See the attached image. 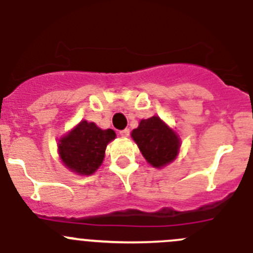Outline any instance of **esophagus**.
<instances>
[{
  "label": "esophagus",
  "mask_w": 253,
  "mask_h": 253,
  "mask_svg": "<svg viewBox=\"0 0 253 253\" xmlns=\"http://www.w3.org/2000/svg\"><path fill=\"white\" fill-rule=\"evenodd\" d=\"M129 133H130V130H129V129H124V130H120V135H122L123 138L128 137Z\"/></svg>",
  "instance_id": "1"
}]
</instances>
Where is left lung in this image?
I'll return each instance as SVG.
<instances>
[{
    "mask_svg": "<svg viewBox=\"0 0 253 253\" xmlns=\"http://www.w3.org/2000/svg\"><path fill=\"white\" fill-rule=\"evenodd\" d=\"M143 157L154 169H162L176 160L181 147L178 134L160 116L140 120L137 129L131 131Z\"/></svg>",
    "mask_w": 253,
    "mask_h": 253,
    "instance_id": "obj_1",
    "label": "left lung"
}]
</instances>
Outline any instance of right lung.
<instances>
[{"label":"right lung","instance_id":"right-lung-1","mask_svg":"<svg viewBox=\"0 0 253 253\" xmlns=\"http://www.w3.org/2000/svg\"><path fill=\"white\" fill-rule=\"evenodd\" d=\"M116 134L95 123L82 120L58 139V154L64 166L81 176H90L102 165L105 149Z\"/></svg>","mask_w":253,"mask_h":253}]
</instances>
